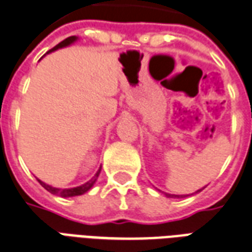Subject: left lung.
Listing matches in <instances>:
<instances>
[{
	"label": "left lung",
	"mask_w": 252,
	"mask_h": 252,
	"mask_svg": "<svg viewBox=\"0 0 252 252\" xmlns=\"http://www.w3.org/2000/svg\"><path fill=\"white\" fill-rule=\"evenodd\" d=\"M199 191H202V189H199ZM168 197H178V195H169V193H165Z\"/></svg>",
	"instance_id": "1"
}]
</instances>
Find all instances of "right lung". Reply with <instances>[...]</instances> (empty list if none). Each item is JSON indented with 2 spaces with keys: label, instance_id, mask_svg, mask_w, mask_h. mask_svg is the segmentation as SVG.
Returning <instances> with one entry per match:
<instances>
[{
  "label": "right lung",
  "instance_id": "1",
  "mask_svg": "<svg viewBox=\"0 0 252 252\" xmlns=\"http://www.w3.org/2000/svg\"><path fill=\"white\" fill-rule=\"evenodd\" d=\"M76 40V37L72 36V37H68V38H65L64 41H61L60 44H57V45L55 46V48H52V49L49 50V52H53V50L59 49V48H64V46L69 45V44H72L73 41ZM48 52V53H49ZM98 173H100V169H98V172L93 176V179H91L89 182H87L85 184H83V186H79V187H74V188H68V189H60V188H55V187H50V186H48V184H45L44 182H41V180H38L40 182V184L42 186V187L45 188L46 191H49L50 193H53V195H57V196H61V197H69V196H79V195H83V193L88 192L89 189L93 187V184H94V182L97 180L98 178Z\"/></svg>",
  "mask_w": 252,
  "mask_h": 252
}]
</instances>
